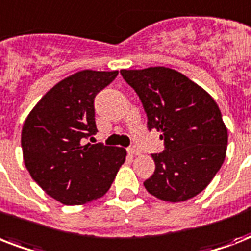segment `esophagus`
Segmentation results:
<instances>
[{
    "label": "esophagus",
    "mask_w": 251,
    "mask_h": 251,
    "mask_svg": "<svg viewBox=\"0 0 251 251\" xmlns=\"http://www.w3.org/2000/svg\"><path fill=\"white\" fill-rule=\"evenodd\" d=\"M127 153L131 155V156H135V155H139V151H138V149H135V147H129V149H127Z\"/></svg>",
    "instance_id": "1"
}]
</instances>
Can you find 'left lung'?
<instances>
[{"mask_svg": "<svg viewBox=\"0 0 251 251\" xmlns=\"http://www.w3.org/2000/svg\"><path fill=\"white\" fill-rule=\"evenodd\" d=\"M147 114L149 130L161 131L163 152L152 153L155 172L143 185L165 202L198 195L224 163L228 131L215 100L187 76L156 66L121 70Z\"/></svg>", "mask_w": 251, "mask_h": 251, "instance_id": "left-lung-1", "label": "left lung"}]
</instances>
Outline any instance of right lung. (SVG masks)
Masks as SVG:
<instances>
[{"label":"right lung","mask_w":251,"mask_h":251,"mask_svg":"<svg viewBox=\"0 0 251 251\" xmlns=\"http://www.w3.org/2000/svg\"><path fill=\"white\" fill-rule=\"evenodd\" d=\"M118 72L83 70L50 88L22 129L23 160L33 181L58 202L74 206L109 190L126 150L102 143L83 146L98 133L95 96Z\"/></svg>","instance_id":"obj_1"}]
</instances>
